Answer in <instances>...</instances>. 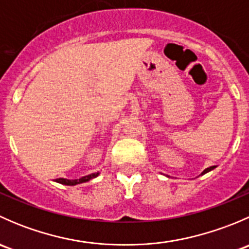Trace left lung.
<instances>
[{"instance_id":"8db88e82","label":"left lung","mask_w":249,"mask_h":249,"mask_svg":"<svg viewBox=\"0 0 249 249\" xmlns=\"http://www.w3.org/2000/svg\"><path fill=\"white\" fill-rule=\"evenodd\" d=\"M213 169H214V166H211V167H208V169H206V170H205V171H203V172H202V175H205V173H206V172L211 171V170H213Z\"/></svg>"}]
</instances>
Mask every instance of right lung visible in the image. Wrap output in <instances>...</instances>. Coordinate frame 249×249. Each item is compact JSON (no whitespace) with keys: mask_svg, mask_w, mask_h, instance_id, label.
Here are the masks:
<instances>
[{"mask_svg":"<svg viewBox=\"0 0 249 249\" xmlns=\"http://www.w3.org/2000/svg\"><path fill=\"white\" fill-rule=\"evenodd\" d=\"M99 175V172L97 173H91V175L89 176H84V177L79 178V179H74V180H70V179H65V178H56V182L57 183H61V184H65V185H76V184H80V183H84V182H88V180H90L91 178H95L96 176Z\"/></svg>","mask_w":249,"mask_h":249,"instance_id":"1","label":"right lung"}]
</instances>
